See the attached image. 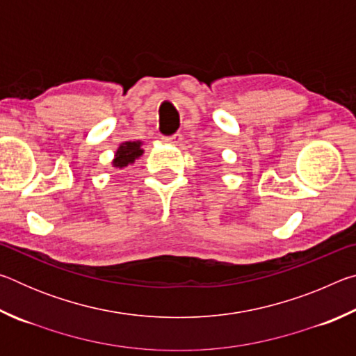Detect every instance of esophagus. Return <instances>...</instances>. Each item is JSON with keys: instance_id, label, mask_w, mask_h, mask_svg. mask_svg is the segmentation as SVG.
<instances>
[{"instance_id": "1", "label": "esophagus", "mask_w": 356, "mask_h": 356, "mask_svg": "<svg viewBox=\"0 0 356 356\" xmlns=\"http://www.w3.org/2000/svg\"><path fill=\"white\" fill-rule=\"evenodd\" d=\"M163 143L172 144V146H177V144L182 143V135L176 134V135H172V136H163Z\"/></svg>"}]
</instances>
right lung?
Segmentation results:
<instances>
[{"mask_svg": "<svg viewBox=\"0 0 356 356\" xmlns=\"http://www.w3.org/2000/svg\"><path fill=\"white\" fill-rule=\"evenodd\" d=\"M141 146L143 141H125L122 144H119L118 150L114 152L113 166L116 168V170H122V168H127L129 165H134L144 154Z\"/></svg>", "mask_w": 356, "mask_h": 356, "instance_id": "add662e5", "label": "right lung"}]
</instances>
